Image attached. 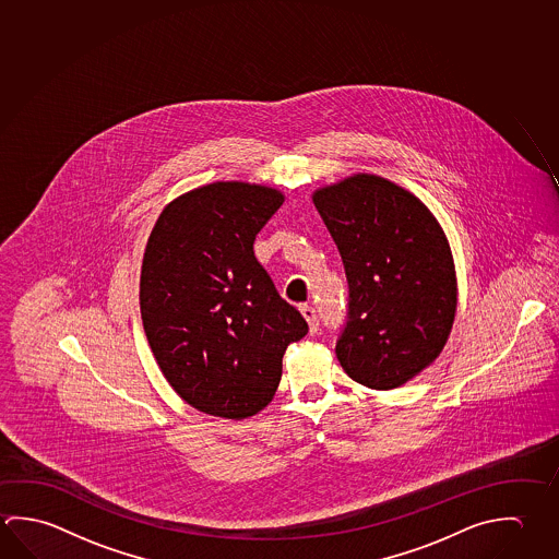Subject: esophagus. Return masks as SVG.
<instances>
[{"label": "esophagus", "mask_w": 559, "mask_h": 559, "mask_svg": "<svg viewBox=\"0 0 559 559\" xmlns=\"http://www.w3.org/2000/svg\"><path fill=\"white\" fill-rule=\"evenodd\" d=\"M300 312H302L304 318H306V322L310 325V333L318 332L320 322H318V313H316L312 306H310V304H300Z\"/></svg>", "instance_id": "34e87169"}]
</instances>
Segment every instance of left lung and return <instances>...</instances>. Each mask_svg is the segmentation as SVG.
I'll return each mask as SVG.
<instances>
[{"instance_id":"1","label":"left lung","mask_w":559,"mask_h":559,"mask_svg":"<svg viewBox=\"0 0 559 559\" xmlns=\"http://www.w3.org/2000/svg\"><path fill=\"white\" fill-rule=\"evenodd\" d=\"M313 206L349 288L340 365L369 389H396L448 342L457 306L448 239L418 198L372 175L318 190Z\"/></svg>"}]
</instances>
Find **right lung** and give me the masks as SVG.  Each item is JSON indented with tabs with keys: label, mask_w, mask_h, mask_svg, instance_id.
I'll return each mask as SVG.
<instances>
[{
	"label": "right lung",
	"mask_w": 559,
	"mask_h": 559,
	"mask_svg": "<svg viewBox=\"0 0 559 559\" xmlns=\"http://www.w3.org/2000/svg\"><path fill=\"white\" fill-rule=\"evenodd\" d=\"M283 202L273 188L214 182L170 202L148 237L139 293L148 345L170 386L212 416L265 408L286 347L308 333L253 251Z\"/></svg>",
	"instance_id": "1"
}]
</instances>
